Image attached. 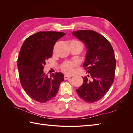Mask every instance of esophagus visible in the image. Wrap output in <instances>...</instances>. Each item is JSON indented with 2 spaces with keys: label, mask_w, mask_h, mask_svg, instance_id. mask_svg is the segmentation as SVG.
Instances as JSON below:
<instances>
[{
  "label": "esophagus",
  "mask_w": 133,
  "mask_h": 133,
  "mask_svg": "<svg viewBox=\"0 0 133 133\" xmlns=\"http://www.w3.org/2000/svg\"><path fill=\"white\" fill-rule=\"evenodd\" d=\"M71 77H72L71 76H68V75H64V79H65V80H67V79H68L70 78Z\"/></svg>",
  "instance_id": "1"
}]
</instances>
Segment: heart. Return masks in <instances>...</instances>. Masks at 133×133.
<instances>
[{
	"mask_svg": "<svg viewBox=\"0 0 133 133\" xmlns=\"http://www.w3.org/2000/svg\"><path fill=\"white\" fill-rule=\"evenodd\" d=\"M80 44L82 45L81 43H80ZM78 65V63L77 62L67 61L63 63L60 68L63 73L67 74H71L74 72V68Z\"/></svg>",
	"mask_w": 133,
	"mask_h": 133,
	"instance_id": "1",
	"label": "heart"
}]
</instances>
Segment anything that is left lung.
<instances>
[{"label":"left lung","mask_w":133,"mask_h":133,"mask_svg":"<svg viewBox=\"0 0 133 133\" xmlns=\"http://www.w3.org/2000/svg\"><path fill=\"white\" fill-rule=\"evenodd\" d=\"M74 36L85 45L87 54L83 67L88 75L76 92L84 101L94 103L101 99L109 90L115 77L116 60L110 42L93 30L73 31Z\"/></svg>","instance_id":"obj_1"}]
</instances>
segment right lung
<instances>
[{
    "instance_id": "right-lung-1",
    "label": "right lung",
    "mask_w": 133,
    "mask_h": 133,
    "mask_svg": "<svg viewBox=\"0 0 133 133\" xmlns=\"http://www.w3.org/2000/svg\"><path fill=\"white\" fill-rule=\"evenodd\" d=\"M63 32L39 31L27 38L23 44L18 59L21 85L31 98L44 103L57 95L60 84L64 80L62 73H44L46 60L53 55V48Z\"/></svg>"
}]
</instances>
